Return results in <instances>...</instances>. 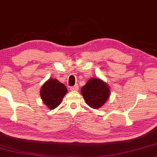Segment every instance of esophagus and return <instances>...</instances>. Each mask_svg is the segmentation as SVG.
<instances>
[{"instance_id":"1","label":"esophagus","mask_w":157,"mask_h":157,"mask_svg":"<svg viewBox=\"0 0 157 157\" xmlns=\"http://www.w3.org/2000/svg\"><path fill=\"white\" fill-rule=\"evenodd\" d=\"M78 87H79L78 85H74V86H72V87H70V90H72V91H78V89H79Z\"/></svg>"}]
</instances>
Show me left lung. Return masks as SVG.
Segmentation results:
<instances>
[{
    "instance_id": "left-lung-1",
    "label": "left lung",
    "mask_w": 157,
    "mask_h": 157,
    "mask_svg": "<svg viewBox=\"0 0 157 157\" xmlns=\"http://www.w3.org/2000/svg\"><path fill=\"white\" fill-rule=\"evenodd\" d=\"M81 92L87 105L94 109L102 106L109 96V89L107 84L98 78L90 79L82 87Z\"/></svg>"
}]
</instances>
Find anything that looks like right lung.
<instances>
[{"label":"right lung","instance_id":"1","mask_svg":"<svg viewBox=\"0 0 157 157\" xmlns=\"http://www.w3.org/2000/svg\"><path fill=\"white\" fill-rule=\"evenodd\" d=\"M67 92V90L64 84L56 79H50L42 87L40 96L45 105L52 109L60 104Z\"/></svg>","mask_w":157,"mask_h":157}]
</instances>
